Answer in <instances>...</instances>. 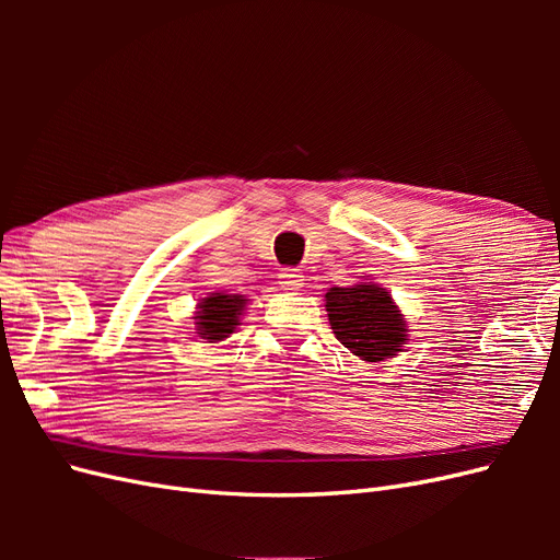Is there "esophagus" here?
<instances>
[{"label": "esophagus", "mask_w": 560, "mask_h": 560, "mask_svg": "<svg viewBox=\"0 0 560 560\" xmlns=\"http://www.w3.org/2000/svg\"><path fill=\"white\" fill-rule=\"evenodd\" d=\"M280 287H282V290L284 292H299L301 290V287H303V276L299 273V270H282V273H280Z\"/></svg>", "instance_id": "34e87169"}]
</instances>
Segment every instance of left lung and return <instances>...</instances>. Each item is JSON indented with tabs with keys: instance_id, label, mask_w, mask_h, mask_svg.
I'll return each instance as SVG.
<instances>
[{
	"instance_id": "1",
	"label": "left lung",
	"mask_w": 560,
	"mask_h": 560,
	"mask_svg": "<svg viewBox=\"0 0 560 560\" xmlns=\"http://www.w3.org/2000/svg\"><path fill=\"white\" fill-rule=\"evenodd\" d=\"M325 308L338 341L364 362L378 364L395 358L409 343L404 313L376 282L329 287Z\"/></svg>"
}]
</instances>
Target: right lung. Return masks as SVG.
<instances>
[{
  "label": "right lung",
  "mask_w": 560,
  "mask_h": 560,
  "mask_svg": "<svg viewBox=\"0 0 560 560\" xmlns=\"http://www.w3.org/2000/svg\"><path fill=\"white\" fill-rule=\"evenodd\" d=\"M249 303L243 294H229V292H212L202 296L194 313L196 334L206 343H219L229 338L241 325L243 311Z\"/></svg>",
  "instance_id": "1"
}]
</instances>
